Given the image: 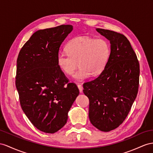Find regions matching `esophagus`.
<instances>
[{
  "mask_svg": "<svg viewBox=\"0 0 153 153\" xmlns=\"http://www.w3.org/2000/svg\"><path fill=\"white\" fill-rule=\"evenodd\" d=\"M77 87L78 88H79V92L81 93L82 92H83V87H82V85H80V84H77Z\"/></svg>",
  "mask_w": 153,
  "mask_h": 153,
  "instance_id": "obj_1",
  "label": "esophagus"
}]
</instances>
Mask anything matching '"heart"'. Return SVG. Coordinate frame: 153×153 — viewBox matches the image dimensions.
<instances>
[{"instance_id":"b5f03b06","label":"heart","mask_w":153,"mask_h":153,"mask_svg":"<svg viewBox=\"0 0 153 153\" xmlns=\"http://www.w3.org/2000/svg\"><path fill=\"white\" fill-rule=\"evenodd\" d=\"M67 52L61 51L57 57V65L65 74L70 76L77 68H80L74 77L85 80L91 75L100 74L105 69L110 56V46L103 39H95L87 36L72 39L66 46Z\"/></svg>"}]
</instances>
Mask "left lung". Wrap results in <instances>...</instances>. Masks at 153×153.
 Here are the masks:
<instances>
[{"label": "left lung", "instance_id": "1", "mask_svg": "<svg viewBox=\"0 0 153 153\" xmlns=\"http://www.w3.org/2000/svg\"><path fill=\"white\" fill-rule=\"evenodd\" d=\"M111 42V53L105 69L95 79L83 83L89 99L88 116L101 131L118 127L126 118L138 91L140 64L124 35L96 28Z\"/></svg>", "mask_w": 153, "mask_h": 153}]
</instances>
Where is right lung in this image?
Returning a JSON list of instances; mask_svg holds the SVG:
<instances>
[{
    "instance_id": "1",
    "label": "right lung",
    "mask_w": 153,
    "mask_h": 153,
    "mask_svg": "<svg viewBox=\"0 0 153 153\" xmlns=\"http://www.w3.org/2000/svg\"><path fill=\"white\" fill-rule=\"evenodd\" d=\"M72 25L35 32L20 50L15 85L23 112L33 126L55 133L64 126L79 91L59 67L57 57Z\"/></svg>"
}]
</instances>
